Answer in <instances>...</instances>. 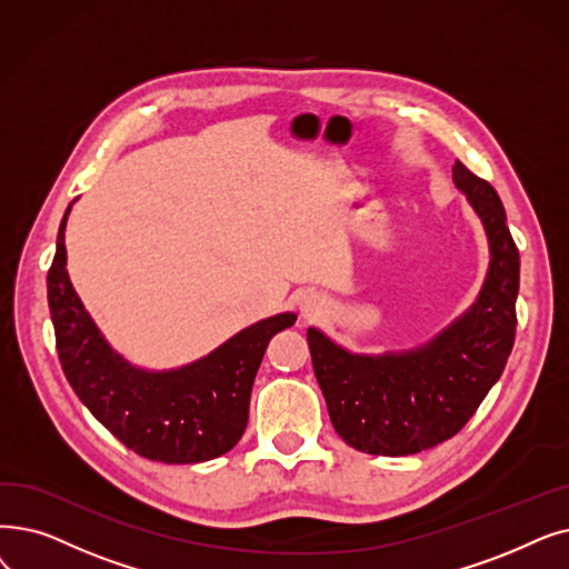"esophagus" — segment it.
<instances>
[{"instance_id": "obj_1", "label": "esophagus", "mask_w": 569, "mask_h": 569, "mask_svg": "<svg viewBox=\"0 0 569 569\" xmlns=\"http://www.w3.org/2000/svg\"><path fill=\"white\" fill-rule=\"evenodd\" d=\"M300 311H302L305 318H313V316L320 313V305H318L316 300H311V298H305V300L300 302Z\"/></svg>"}]
</instances>
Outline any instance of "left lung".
I'll use <instances>...</instances> for the list:
<instances>
[{"label": "left lung", "instance_id": "left-lung-1", "mask_svg": "<svg viewBox=\"0 0 569 569\" xmlns=\"http://www.w3.org/2000/svg\"><path fill=\"white\" fill-rule=\"evenodd\" d=\"M453 183L481 218L490 246L477 302L432 341L405 353L360 356L316 328L307 332L330 421L362 453L411 456L458 435L511 353L521 260L505 207L496 188L458 160Z\"/></svg>", "mask_w": 569, "mask_h": 569}]
</instances>
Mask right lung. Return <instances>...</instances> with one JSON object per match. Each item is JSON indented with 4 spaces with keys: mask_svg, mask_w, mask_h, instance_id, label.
I'll return each mask as SVG.
<instances>
[{
    "mask_svg": "<svg viewBox=\"0 0 569 569\" xmlns=\"http://www.w3.org/2000/svg\"><path fill=\"white\" fill-rule=\"evenodd\" d=\"M69 209L48 269V307L69 386L97 421L148 460L188 465L228 453L249 423L251 388L269 339L290 328L298 316L264 318L207 358L179 369L148 372L134 367L111 349L69 281L64 249Z\"/></svg>",
    "mask_w": 569,
    "mask_h": 569,
    "instance_id": "add662e5",
    "label": "right lung"
}]
</instances>
